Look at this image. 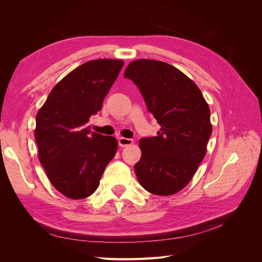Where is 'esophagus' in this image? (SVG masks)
<instances>
[{
  "label": "esophagus",
  "mask_w": 262,
  "mask_h": 262,
  "mask_svg": "<svg viewBox=\"0 0 262 262\" xmlns=\"http://www.w3.org/2000/svg\"><path fill=\"white\" fill-rule=\"evenodd\" d=\"M132 143H133L132 139H126V138H119L118 139V144H119V146H121V147L129 146Z\"/></svg>",
  "instance_id": "1"
}]
</instances>
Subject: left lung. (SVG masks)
I'll use <instances>...</instances> for the list:
<instances>
[{"label": "left lung", "instance_id": "left-lung-1", "mask_svg": "<svg viewBox=\"0 0 262 262\" xmlns=\"http://www.w3.org/2000/svg\"><path fill=\"white\" fill-rule=\"evenodd\" d=\"M124 77L138 86L161 130L140 139L141 160L134 165L140 185L157 195L185 188L207 153L212 133L210 109L201 91L168 63L140 59Z\"/></svg>", "mask_w": 262, "mask_h": 262}]
</instances>
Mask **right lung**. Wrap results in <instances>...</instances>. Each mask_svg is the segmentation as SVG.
Wrapping results in <instances>:
<instances>
[{
  "label": "right lung",
  "instance_id": "obj_1",
  "mask_svg": "<svg viewBox=\"0 0 262 262\" xmlns=\"http://www.w3.org/2000/svg\"><path fill=\"white\" fill-rule=\"evenodd\" d=\"M122 67V60L113 59L84 63L53 87L37 114L39 161L53 187L70 199L93 194L116 155L117 140L92 132L87 122L101 109Z\"/></svg>",
  "mask_w": 262,
  "mask_h": 262
}]
</instances>
